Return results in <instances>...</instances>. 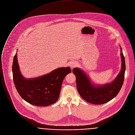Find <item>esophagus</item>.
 Segmentation results:
<instances>
[{"mask_svg": "<svg viewBox=\"0 0 135 135\" xmlns=\"http://www.w3.org/2000/svg\"><path fill=\"white\" fill-rule=\"evenodd\" d=\"M77 63L76 61H73V62H70V67L71 69H73L75 67H76L77 66Z\"/></svg>", "mask_w": 135, "mask_h": 135, "instance_id": "obj_1", "label": "esophagus"}]
</instances>
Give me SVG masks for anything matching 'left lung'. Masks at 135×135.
Returning a JSON list of instances; mask_svg holds the SVG:
<instances>
[{"label":"left lung","mask_w":135,"mask_h":135,"mask_svg":"<svg viewBox=\"0 0 135 135\" xmlns=\"http://www.w3.org/2000/svg\"><path fill=\"white\" fill-rule=\"evenodd\" d=\"M120 49L121 71L116 79L111 83L102 86L93 85L83 71L77 68L73 69V73L76 77L78 92L85 100L91 104L101 105L109 102L118 95L124 83L126 70L125 57Z\"/></svg>","instance_id":"1"}]
</instances>
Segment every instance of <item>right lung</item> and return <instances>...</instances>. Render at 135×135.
<instances>
[{
	"instance_id": "right-lung-1",
	"label": "right lung",
	"mask_w": 135,
	"mask_h": 135,
	"mask_svg": "<svg viewBox=\"0 0 135 135\" xmlns=\"http://www.w3.org/2000/svg\"><path fill=\"white\" fill-rule=\"evenodd\" d=\"M13 80L21 97L37 106H47L55 103L59 96L64 79L71 73L69 67L59 68L49 74L33 79L21 75L15 54L12 66Z\"/></svg>"
}]
</instances>
